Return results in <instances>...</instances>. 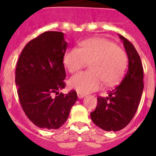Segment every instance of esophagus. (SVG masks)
I'll list each match as a JSON object with an SVG mask.
<instances>
[{
  "instance_id": "obj_1",
  "label": "esophagus",
  "mask_w": 156,
  "mask_h": 156,
  "mask_svg": "<svg viewBox=\"0 0 156 156\" xmlns=\"http://www.w3.org/2000/svg\"><path fill=\"white\" fill-rule=\"evenodd\" d=\"M77 96L79 98H83V97H85V94H82L80 92H77Z\"/></svg>"
}]
</instances>
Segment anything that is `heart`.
<instances>
[{
    "instance_id": "heart-1",
    "label": "heart",
    "mask_w": 156,
    "mask_h": 156,
    "mask_svg": "<svg viewBox=\"0 0 156 156\" xmlns=\"http://www.w3.org/2000/svg\"><path fill=\"white\" fill-rule=\"evenodd\" d=\"M80 48L65 53L63 63L69 73H76L89 63L90 70L73 76L69 86L82 94L99 89L101 81L114 85L123 76L127 63L126 54L113 42L104 38H91L80 43Z\"/></svg>"
}]
</instances>
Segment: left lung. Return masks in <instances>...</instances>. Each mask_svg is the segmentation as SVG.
Here are the masks:
<instances>
[{"instance_id":"8db88e82","label":"left lung","mask_w":156,"mask_h":156,"mask_svg":"<svg viewBox=\"0 0 156 156\" xmlns=\"http://www.w3.org/2000/svg\"><path fill=\"white\" fill-rule=\"evenodd\" d=\"M128 68L120 84L108 92L106 98H98L97 107L90 113L96 126L106 131H118L129 124L137 112L144 89V71L140 58L133 45L124 37Z\"/></svg>"}]
</instances>
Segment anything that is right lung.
Wrapping results in <instances>:
<instances>
[{
    "instance_id": "add662e5",
    "label": "right lung",
    "mask_w": 156,
    "mask_h": 156,
    "mask_svg": "<svg viewBox=\"0 0 156 156\" xmlns=\"http://www.w3.org/2000/svg\"><path fill=\"white\" fill-rule=\"evenodd\" d=\"M67 43L62 32L48 31L23 48L16 69V84L22 108L34 124L58 129L77 100L75 90L59 94L66 87L63 57Z\"/></svg>"
}]
</instances>
